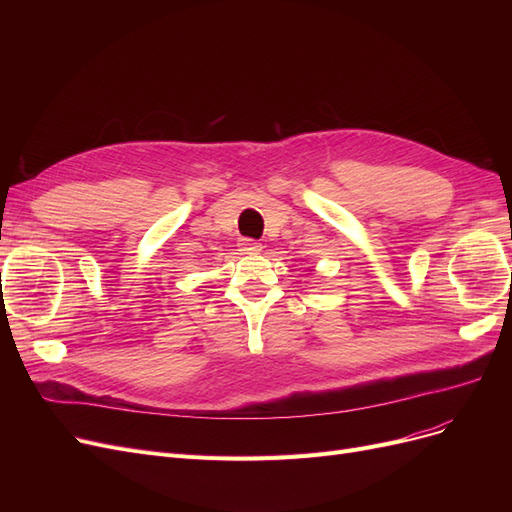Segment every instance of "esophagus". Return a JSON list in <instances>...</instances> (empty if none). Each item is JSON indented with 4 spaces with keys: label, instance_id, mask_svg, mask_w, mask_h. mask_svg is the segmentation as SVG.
Masks as SVG:
<instances>
[{
    "label": "esophagus",
    "instance_id": "obj_1",
    "mask_svg": "<svg viewBox=\"0 0 512 512\" xmlns=\"http://www.w3.org/2000/svg\"><path fill=\"white\" fill-rule=\"evenodd\" d=\"M241 247H243V252H247V254H258L262 250V245L254 239H243Z\"/></svg>",
    "mask_w": 512,
    "mask_h": 512
}]
</instances>
